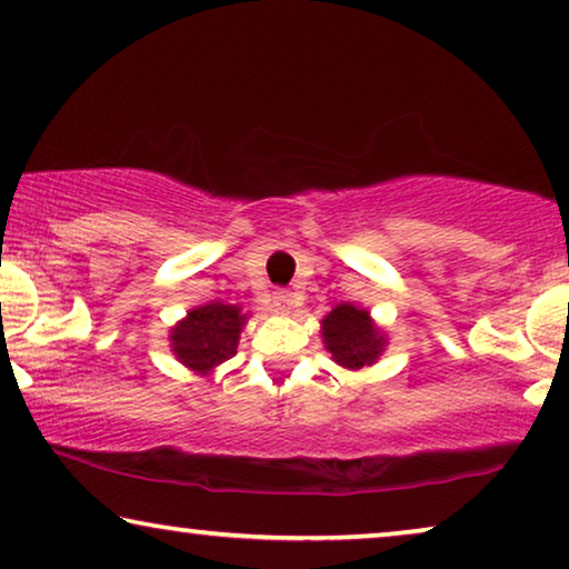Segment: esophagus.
I'll list each match as a JSON object with an SVG mask.
<instances>
[{"label": "esophagus", "instance_id": "obj_1", "mask_svg": "<svg viewBox=\"0 0 569 569\" xmlns=\"http://www.w3.org/2000/svg\"><path fill=\"white\" fill-rule=\"evenodd\" d=\"M297 308V300L292 292H274V310L277 312H292Z\"/></svg>", "mask_w": 569, "mask_h": 569}]
</instances>
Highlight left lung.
<instances>
[{
  "instance_id": "1",
  "label": "left lung",
  "mask_w": 569,
  "mask_h": 569,
  "mask_svg": "<svg viewBox=\"0 0 569 569\" xmlns=\"http://www.w3.org/2000/svg\"><path fill=\"white\" fill-rule=\"evenodd\" d=\"M320 336L326 351L338 366L348 371L369 369L383 356L389 338L366 308L353 302H340L320 320Z\"/></svg>"
}]
</instances>
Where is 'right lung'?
Listing matches in <instances>:
<instances>
[{"mask_svg":"<svg viewBox=\"0 0 569 569\" xmlns=\"http://www.w3.org/2000/svg\"><path fill=\"white\" fill-rule=\"evenodd\" d=\"M247 320L249 312L239 305L218 300L198 305L170 328V351L186 369L208 376L216 366L236 356Z\"/></svg>","mask_w":569,"mask_h":569,"instance_id":"1","label":"right lung"}]
</instances>
